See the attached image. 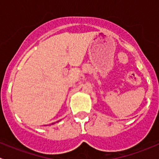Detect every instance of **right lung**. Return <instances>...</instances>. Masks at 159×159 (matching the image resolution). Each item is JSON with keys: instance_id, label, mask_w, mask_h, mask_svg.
<instances>
[{"instance_id": "obj_1", "label": "right lung", "mask_w": 159, "mask_h": 159, "mask_svg": "<svg viewBox=\"0 0 159 159\" xmlns=\"http://www.w3.org/2000/svg\"><path fill=\"white\" fill-rule=\"evenodd\" d=\"M51 125H54V123H52V124H51Z\"/></svg>"}]
</instances>
